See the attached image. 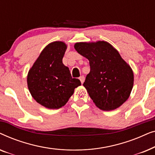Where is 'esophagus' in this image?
<instances>
[{
  "mask_svg": "<svg viewBox=\"0 0 155 155\" xmlns=\"http://www.w3.org/2000/svg\"><path fill=\"white\" fill-rule=\"evenodd\" d=\"M79 79H80V82H81V83L82 84L84 82V77L83 75H82V76H80V77L79 78Z\"/></svg>",
  "mask_w": 155,
  "mask_h": 155,
  "instance_id": "1",
  "label": "esophagus"
}]
</instances>
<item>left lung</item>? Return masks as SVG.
<instances>
[{"mask_svg":"<svg viewBox=\"0 0 155 155\" xmlns=\"http://www.w3.org/2000/svg\"><path fill=\"white\" fill-rule=\"evenodd\" d=\"M74 47L90 61V72L83 85L95 105L104 111L122 105L130 96L134 77L118 51L104 41L80 42Z\"/></svg>","mask_w":155,"mask_h":155,"instance_id":"8db88e82","label":"left lung"}]
</instances>
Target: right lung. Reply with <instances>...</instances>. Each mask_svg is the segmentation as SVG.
Segmentation results:
<instances>
[{
  "mask_svg": "<svg viewBox=\"0 0 155 155\" xmlns=\"http://www.w3.org/2000/svg\"><path fill=\"white\" fill-rule=\"evenodd\" d=\"M67 46L62 41L52 42L40 54L27 75V85L31 96L46 108L56 109L64 106L81 85L73 78L63 63Z\"/></svg>",
  "mask_w": 155,
  "mask_h": 155,
  "instance_id": "add662e5",
  "label": "right lung"
}]
</instances>
